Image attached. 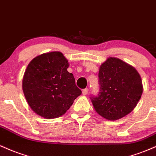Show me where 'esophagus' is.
Returning a JSON list of instances; mask_svg holds the SVG:
<instances>
[{"label": "esophagus", "mask_w": 156, "mask_h": 156, "mask_svg": "<svg viewBox=\"0 0 156 156\" xmlns=\"http://www.w3.org/2000/svg\"><path fill=\"white\" fill-rule=\"evenodd\" d=\"M88 91H89L88 88H85V89H83V95H87V93H88Z\"/></svg>", "instance_id": "34e87169"}]
</instances>
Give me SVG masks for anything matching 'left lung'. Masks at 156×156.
I'll return each instance as SVG.
<instances>
[{
  "instance_id": "left-lung-1",
  "label": "left lung",
  "mask_w": 156,
  "mask_h": 156,
  "mask_svg": "<svg viewBox=\"0 0 156 156\" xmlns=\"http://www.w3.org/2000/svg\"><path fill=\"white\" fill-rule=\"evenodd\" d=\"M99 92L91 96L94 109L109 120L122 118L134 109L143 91L139 73L133 66L110 57L99 71Z\"/></svg>"
}]
</instances>
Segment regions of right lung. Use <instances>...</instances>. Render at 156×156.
Segmentation results:
<instances>
[{"mask_svg":"<svg viewBox=\"0 0 156 156\" xmlns=\"http://www.w3.org/2000/svg\"><path fill=\"white\" fill-rule=\"evenodd\" d=\"M68 68L69 62L59 51L38 56L27 66L23 90L28 104L37 114L48 119L62 116L81 95Z\"/></svg>","mask_w":156,"mask_h":156,"instance_id":"right-lung-1","label":"right lung"}]
</instances>
